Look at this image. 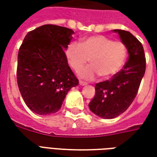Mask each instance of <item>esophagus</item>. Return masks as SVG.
<instances>
[{
  "label": "esophagus",
  "instance_id": "esophagus-1",
  "mask_svg": "<svg viewBox=\"0 0 157 157\" xmlns=\"http://www.w3.org/2000/svg\"><path fill=\"white\" fill-rule=\"evenodd\" d=\"M79 83H80V85H81V86L87 85V83H86V82H83V81H80V82H79Z\"/></svg>",
  "mask_w": 157,
  "mask_h": 157
}]
</instances>
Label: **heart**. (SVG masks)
Masks as SVG:
<instances>
[{
  "instance_id": "1",
  "label": "heart",
  "mask_w": 157,
  "mask_h": 157,
  "mask_svg": "<svg viewBox=\"0 0 157 157\" xmlns=\"http://www.w3.org/2000/svg\"><path fill=\"white\" fill-rule=\"evenodd\" d=\"M65 55L69 65L76 71L90 59L92 65L79 71L82 78L93 80L99 75L102 79H108L116 75L124 65L127 48L122 41L94 35L82 39L81 44L71 42L65 48Z\"/></svg>"
}]
</instances>
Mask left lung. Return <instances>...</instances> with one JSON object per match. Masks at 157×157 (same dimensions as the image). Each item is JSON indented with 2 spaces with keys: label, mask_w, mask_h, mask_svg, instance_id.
I'll return each mask as SVG.
<instances>
[{
  "label": "left lung",
  "mask_w": 157,
  "mask_h": 157,
  "mask_svg": "<svg viewBox=\"0 0 157 157\" xmlns=\"http://www.w3.org/2000/svg\"><path fill=\"white\" fill-rule=\"evenodd\" d=\"M126 45L128 59L120 71L110 80L97 83L95 97L89 109L103 118H113L127 110L137 95L145 75V57L142 44L128 31L115 29Z\"/></svg>",
  "instance_id": "1"
}]
</instances>
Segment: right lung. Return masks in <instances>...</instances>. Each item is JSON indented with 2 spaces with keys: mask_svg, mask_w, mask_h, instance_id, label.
<instances>
[{
  "mask_svg": "<svg viewBox=\"0 0 157 157\" xmlns=\"http://www.w3.org/2000/svg\"><path fill=\"white\" fill-rule=\"evenodd\" d=\"M73 33L71 29L45 24L28 33L19 48V91L26 105L37 114L59 111L69 90L79 84L65 53Z\"/></svg>",
  "mask_w": 157,
  "mask_h": 157,
  "instance_id": "obj_1",
  "label": "right lung"
}]
</instances>
